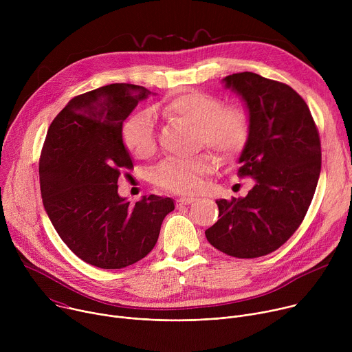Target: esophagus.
<instances>
[{
    "mask_svg": "<svg viewBox=\"0 0 352 352\" xmlns=\"http://www.w3.org/2000/svg\"><path fill=\"white\" fill-rule=\"evenodd\" d=\"M195 200H196L195 197H190V196H189V197H185V196H184V197H179V199L177 200V204H178L179 206H181V205H190V204L195 202Z\"/></svg>",
    "mask_w": 352,
    "mask_h": 352,
    "instance_id": "1",
    "label": "esophagus"
}]
</instances>
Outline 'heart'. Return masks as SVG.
I'll return each mask as SVG.
<instances>
[{
	"instance_id": "obj_1",
	"label": "heart",
	"mask_w": 352,
	"mask_h": 352,
	"mask_svg": "<svg viewBox=\"0 0 352 352\" xmlns=\"http://www.w3.org/2000/svg\"><path fill=\"white\" fill-rule=\"evenodd\" d=\"M157 110L168 120L193 126L195 147H208L223 163L235 162L248 144L250 120L238 104H223L221 100L202 90L179 93L160 104ZM122 142L136 157H147L156 148V129L147 110L133 113L122 125ZM216 168V159L202 152L190 159L163 160L153 168L152 182L175 193H193L204 184V177Z\"/></svg>"
}]
</instances>
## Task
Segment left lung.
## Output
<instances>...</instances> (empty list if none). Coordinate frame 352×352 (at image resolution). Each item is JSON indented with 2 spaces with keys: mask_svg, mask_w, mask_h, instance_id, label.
Wrapping results in <instances>:
<instances>
[{
  "mask_svg": "<svg viewBox=\"0 0 352 352\" xmlns=\"http://www.w3.org/2000/svg\"><path fill=\"white\" fill-rule=\"evenodd\" d=\"M224 82L249 111L238 177L254 178L255 186L245 197L216 200L220 219L205 234L223 254L254 259L274 252L302 223L320 174V138L305 100L291 86L254 72Z\"/></svg>",
  "mask_w": 352,
  "mask_h": 352,
  "instance_id": "8db88e82",
  "label": "left lung"
}]
</instances>
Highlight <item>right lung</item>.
I'll return each mask as SVG.
<instances>
[{
    "label": "right lung",
    "instance_id": "1",
    "mask_svg": "<svg viewBox=\"0 0 352 352\" xmlns=\"http://www.w3.org/2000/svg\"><path fill=\"white\" fill-rule=\"evenodd\" d=\"M148 90L113 83L79 94L48 128L38 162L44 209L72 252L100 269H122L157 242L170 197L143 196L131 205L118 195L124 168H133L122 122Z\"/></svg>",
    "mask_w": 352,
    "mask_h": 352
}]
</instances>
